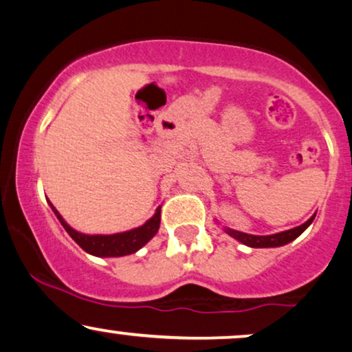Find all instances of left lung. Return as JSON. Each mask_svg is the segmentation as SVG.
Wrapping results in <instances>:
<instances>
[{"instance_id": "obj_1", "label": "left lung", "mask_w": 352, "mask_h": 352, "mask_svg": "<svg viewBox=\"0 0 352 352\" xmlns=\"http://www.w3.org/2000/svg\"><path fill=\"white\" fill-rule=\"evenodd\" d=\"M315 215L310 217L305 223H302L300 227L285 230V232L276 233V235H266V236H259V235H248V233L243 232H236V230L232 228H225V232L228 233L230 236H233L235 240H238L243 245L251 246V248H276V246H282L287 245L292 240H296L297 236H300L307 228L310 227V223L314 222Z\"/></svg>"}]
</instances>
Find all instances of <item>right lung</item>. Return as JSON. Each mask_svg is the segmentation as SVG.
Masks as SVG:
<instances>
[{"instance_id":"1","label":"right lung","mask_w":352,"mask_h":352,"mask_svg":"<svg viewBox=\"0 0 352 352\" xmlns=\"http://www.w3.org/2000/svg\"><path fill=\"white\" fill-rule=\"evenodd\" d=\"M50 204V202H49ZM52 210L55 212L56 219L67 230L68 235L75 240L78 245L83 248L86 253L99 256V258H119V256H127L135 253L145 246L151 238L156 235L160 228V220H162V207H158L155 215L148 222H145L142 227L129 230L124 233H114V235H85V233L76 232L70 225L63 220V217L56 212V209L50 204Z\"/></svg>"}]
</instances>
